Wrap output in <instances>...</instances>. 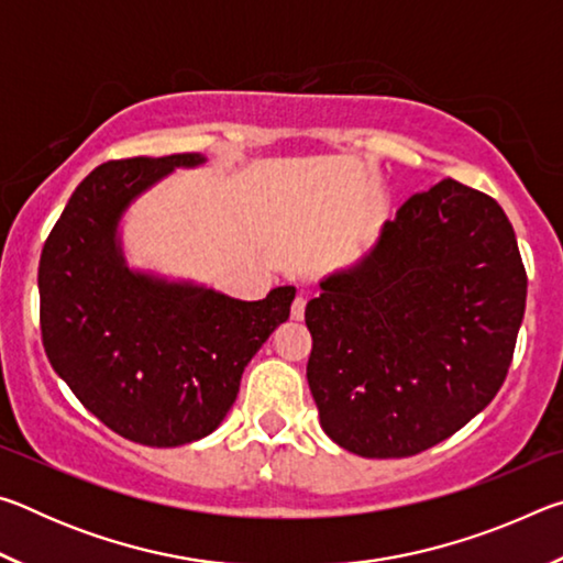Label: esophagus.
Returning <instances> with one entry per match:
<instances>
[{"label":"esophagus","instance_id":"esophagus-1","mask_svg":"<svg viewBox=\"0 0 563 563\" xmlns=\"http://www.w3.org/2000/svg\"><path fill=\"white\" fill-rule=\"evenodd\" d=\"M290 318H292V320H302V318H305V298H302V295H298V298L292 300Z\"/></svg>","mask_w":563,"mask_h":563}]
</instances>
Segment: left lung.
Segmentation results:
<instances>
[{
	"label": "left lung",
	"instance_id": "obj_1",
	"mask_svg": "<svg viewBox=\"0 0 563 563\" xmlns=\"http://www.w3.org/2000/svg\"><path fill=\"white\" fill-rule=\"evenodd\" d=\"M305 308L308 385L332 442L369 460L440 444L507 379L527 271L501 206L460 180L409 196L365 261Z\"/></svg>",
	"mask_w": 563,
	"mask_h": 563
}]
</instances>
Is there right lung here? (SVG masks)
<instances>
[{
    "mask_svg": "<svg viewBox=\"0 0 563 563\" xmlns=\"http://www.w3.org/2000/svg\"><path fill=\"white\" fill-rule=\"evenodd\" d=\"M201 154L123 158L93 168L66 203L40 261L42 342L54 373L103 424L146 446L211 434L241 375L288 320L292 285L245 302L194 283L133 273L119 221L139 198Z\"/></svg>",
    "mask_w": 563,
    "mask_h": 563,
    "instance_id": "1",
    "label": "right lung"
}]
</instances>
